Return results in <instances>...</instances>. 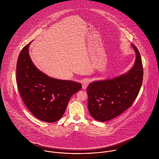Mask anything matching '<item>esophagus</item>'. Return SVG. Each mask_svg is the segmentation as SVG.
I'll use <instances>...</instances> for the list:
<instances>
[{"label":"esophagus","mask_w":159,"mask_h":159,"mask_svg":"<svg viewBox=\"0 0 159 159\" xmlns=\"http://www.w3.org/2000/svg\"><path fill=\"white\" fill-rule=\"evenodd\" d=\"M89 83H90V80L89 79H85L82 82V89H86Z\"/></svg>","instance_id":"1"}]
</instances>
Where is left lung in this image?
Returning a JSON list of instances; mask_svg holds the SVG:
<instances>
[{
  "label": "left lung",
  "instance_id": "1",
  "mask_svg": "<svg viewBox=\"0 0 159 159\" xmlns=\"http://www.w3.org/2000/svg\"><path fill=\"white\" fill-rule=\"evenodd\" d=\"M136 54L133 67L127 73L111 79L95 81L87 88L88 109L90 115L99 121L117 117L130 107L139 92L143 79V67L140 53L131 44Z\"/></svg>",
  "mask_w": 159,
  "mask_h": 159
}]
</instances>
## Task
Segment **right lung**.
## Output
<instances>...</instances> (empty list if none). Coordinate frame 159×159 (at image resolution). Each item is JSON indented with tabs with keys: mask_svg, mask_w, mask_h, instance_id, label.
Instances as JSON below:
<instances>
[{
	"mask_svg": "<svg viewBox=\"0 0 159 159\" xmlns=\"http://www.w3.org/2000/svg\"><path fill=\"white\" fill-rule=\"evenodd\" d=\"M29 43L21 51L16 63V83L20 95L28 109L41 121L53 123L63 116L72 95L82 84L59 80L43 73L29 55Z\"/></svg>",
	"mask_w": 159,
	"mask_h": 159,
	"instance_id": "obj_1",
	"label": "right lung"
}]
</instances>
